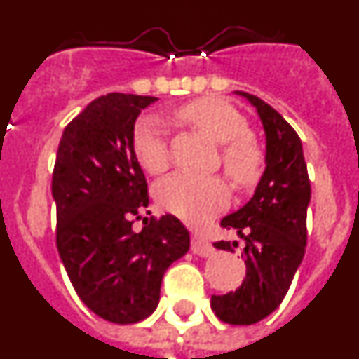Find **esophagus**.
<instances>
[{
	"label": "esophagus",
	"instance_id": "obj_1",
	"mask_svg": "<svg viewBox=\"0 0 359 359\" xmlns=\"http://www.w3.org/2000/svg\"><path fill=\"white\" fill-rule=\"evenodd\" d=\"M190 248H192V252L196 253V255L199 257H208L212 253V244L208 243L205 237L201 236V233H192V239H190Z\"/></svg>",
	"mask_w": 359,
	"mask_h": 359
}]
</instances>
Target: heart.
<instances>
[{"label": "heart", "mask_w": 359, "mask_h": 359, "mask_svg": "<svg viewBox=\"0 0 359 359\" xmlns=\"http://www.w3.org/2000/svg\"><path fill=\"white\" fill-rule=\"evenodd\" d=\"M180 118L201 131L221 147L224 172L239 187H250L259 180L264 165L261 147L248 138L250 126L231 104L221 98H199L180 109ZM133 151L147 172H163L169 167V145L165 123L160 116L147 115L138 120L133 135ZM156 198L163 208L185 223L203 224L223 210L230 190L219 176H194L176 172L158 185Z\"/></svg>", "instance_id": "1"}]
</instances>
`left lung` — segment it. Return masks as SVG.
Listing matches in <instances>:
<instances>
[{
  "label": "left lung",
  "mask_w": 359,
  "mask_h": 359,
  "mask_svg": "<svg viewBox=\"0 0 359 359\" xmlns=\"http://www.w3.org/2000/svg\"><path fill=\"white\" fill-rule=\"evenodd\" d=\"M250 100L266 133V169L255 194L243 208L226 215L221 226L244 241L246 278L226 294H212V311L221 322L252 325L271 315L286 297L307 243L311 183L302 142L280 113L255 95ZM217 250L233 252L237 241H217Z\"/></svg>",
  "instance_id": "obj_1"
}]
</instances>
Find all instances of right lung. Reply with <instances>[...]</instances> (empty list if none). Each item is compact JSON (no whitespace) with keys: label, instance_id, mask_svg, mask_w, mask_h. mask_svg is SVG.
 I'll use <instances>...</instances> for the list:
<instances>
[{"label":"right lung","instance_id":"right-lung-1","mask_svg":"<svg viewBox=\"0 0 359 359\" xmlns=\"http://www.w3.org/2000/svg\"><path fill=\"white\" fill-rule=\"evenodd\" d=\"M156 100L126 93L95 98L66 126L57 149V250L82 302L113 323L152 315L165 271L190 248L189 231L170 214L144 217V228L133 230L149 205L133 151L135 122Z\"/></svg>","mask_w":359,"mask_h":359}]
</instances>
